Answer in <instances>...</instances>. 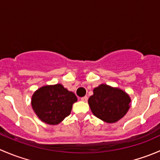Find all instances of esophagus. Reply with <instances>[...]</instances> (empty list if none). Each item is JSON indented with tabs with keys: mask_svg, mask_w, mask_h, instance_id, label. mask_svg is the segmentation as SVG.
Wrapping results in <instances>:
<instances>
[{
	"mask_svg": "<svg viewBox=\"0 0 160 160\" xmlns=\"http://www.w3.org/2000/svg\"><path fill=\"white\" fill-rule=\"evenodd\" d=\"M88 98L87 96H84L83 97V98H81V101H88Z\"/></svg>",
	"mask_w": 160,
	"mask_h": 160,
	"instance_id": "obj_1",
	"label": "esophagus"
}]
</instances>
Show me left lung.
I'll list each match as a JSON object with an SVG mask.
<instances>
[{
	"label": "left lung",
	"mask_w": 160,
	"mask_h": 160,
	"mask_svg": "<svg viewBox=\"0 0 160 160\" xmlns=\"http://www.w3.org/2000/svg\"><path fill=\"white\" fill-rule=\"evenodd\" d=\"M131 99L123 90L101 84L93 90L88 99L92 113L108 123H114L123 118L129 109Z\"/></svg>",
	"instance_id": "left-lung-1"
}]
</instances>
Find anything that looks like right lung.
<instances>
[{
    "label": "right lung",
    "mask_w": 160,
    "mask_h": 160,
    "mask_svg": "<svg viewBox=\"0 0 160 160\" xmlns=\"http://www.w3.org/2000/svg\"><path fill=\"white\" fill-rule=\"evenodd\" d=\"M76 95L61 84L45 86L34 93L32 106L35 114L45 123L57 125L70 115Z\"/></svg>",
    "instance_id": "add662e5"
}]
</instances>
